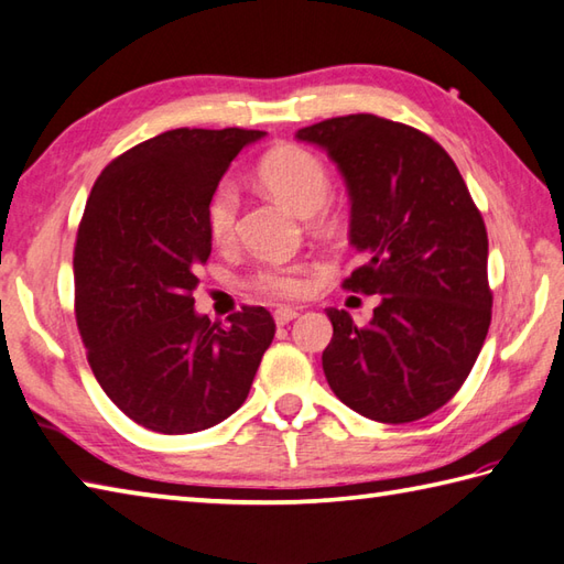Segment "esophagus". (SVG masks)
Segmentation results:
<instances>
[{
  "label": "esophagus",
  "instance_id": "34e87169",
  "mask_svg": "<svg viewBox=\"0 0 564 564\" xmlns=\"http://www.w3.org/2000/svg\"><path fill=\"white\" fill-rule=\"evenodd\" d=\"M299 316V308H290V306H280L278 312H274V324L278 326H286L290 321H294Z\"/></svg>",
  "mask_w": 564,
  "mask_h": 564
}]
</instances>
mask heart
Returning a JSON list of instances; mask_svg holds the SVG:
<instances>
[{
    "label": "heart",
    "instance_id": "obj_1",
    "mask_svg": "<svg viewBox=\"0 0 564 564\" xmlns=\"http://www.w3.org/2000/svg\"><path fill=\"white\" fill-rule=\"evenodd\" d=\"M258 180L274 197L282 199L299 216H312L330 197V172L324 160L299 145L274 148L258 163ZM240 199L234 185L221 182L206 199V228L214 246L228 248L238 236ZM308 262H268L248 274V286L260 296L294 302L312 290Z\"/></svg>",
    "mask_w": 564,
    "mask_h": 564
}]
</instances>
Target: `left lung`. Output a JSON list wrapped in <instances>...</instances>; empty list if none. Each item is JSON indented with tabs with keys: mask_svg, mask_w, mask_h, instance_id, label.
I'll use <instances>...</instances> for the list:
<instances>
[{
	"mask_svg": "<svg viewBox=\"0 0 564 564\" xmlns=\"http://www.w3.org/2000/svg\"><path fill=\"white\" fill-rule=\"evenodd\" d=\"M350 194V243L362 265L343 290L379 294L367 326L328 308L324 372L343 404L411 423L447 404L491 324L487 228L453 158L429 133L375 113L306 126Z\"/></svg>",
	"mask_w": 564,
	"mask_h": 564,
	"instance_id": "obj_1",
	"label": "left lung"
}]
</instances>
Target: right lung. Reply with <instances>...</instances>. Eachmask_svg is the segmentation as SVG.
Returning a JSON list of instances; mask_svg holds the SVG:
<instances>
[{
    "mask_svg": "<svg viewBox=\"0 0 564 564\" xmlns=\"http://www.w3.org/2000/svg\"><path fill=\"white\" fill-rule=\"evenodd\" d=\"M265 133L175 129L101 170L75 238V318L107 397L138 426L212 429L243 404L274 338L268 308L194 314L209 260L206 199L231 160Z\"/></svg>",
    "mask_w": 564,
    "mask_h": 564,
    "instance_id": "right-lung-1",
    "label": "right lung"
}]
</instances>
